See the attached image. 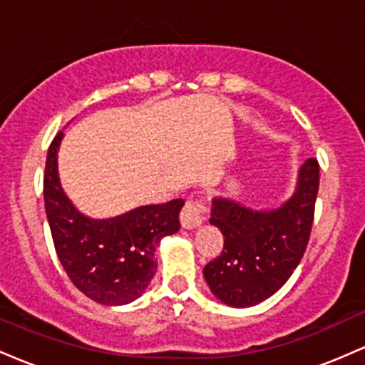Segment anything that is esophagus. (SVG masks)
Returning a JSON list of instances; mask_svg holds the SVG:
<instances>
[{"instance_id":"obj_1","label":"esophagus","mask_w":365,"mask_h":365,"mask_svg":"<svg viewBox=\"0 0 365 365\" xmlns=\"http://www.w3.org/2000/svg\"><path fill=\"white\" fill-rule=\"evenodd\" d=\"M202 206L195 200H187V204L183 206L182 212H180V223L182 228L185 230H194L197 226L202 225L204 216H202Z\"/></svg>"}]
</instances>
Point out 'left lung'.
<instances>
[{
	"label": "left lung",
	"mask_w": 365,
	"mask_h": 365,
	"mask_svg": "<svg viewBox=\"0 0 365 365\" xmlns=\"http://www.w3.org/2000/svg\"><path fill=\"white\" fill-rule=\"evenodd\" d=\"M319 165L307 159L293 194L278 207L254 209L232 197H215L211 220L225 237L220 257L204 267L209 290L230 307H252L269 299L299 266L311 237Z\"/></svg>",
	"instance_id": "left-lung-1"
}]
</instances>
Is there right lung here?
Segmentation results:
<instances>
[{"mask_svg": "<svg viewBox=\"0 0 365 365\" xmlns=\"http://www.w3.org/2000/svg\"><path fill=\"white\" fill-rule=\"evenodd\" d=\"M61 140L63 132L49 145L44 173V207L58 259L75 287L94 302H133L156 274L159 242L178 232L183 200L139 206L104 220L83 215L61 187Z\"/></svg>", "mask_w": 365, "mask_h": 365, "instance_id": "right-lung-1", "label": "right lung"}]
</instances>
